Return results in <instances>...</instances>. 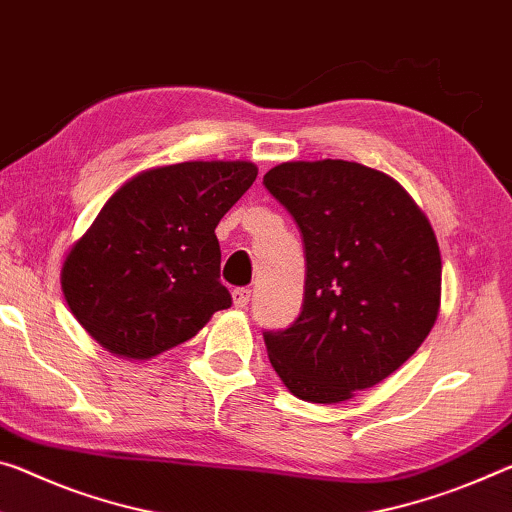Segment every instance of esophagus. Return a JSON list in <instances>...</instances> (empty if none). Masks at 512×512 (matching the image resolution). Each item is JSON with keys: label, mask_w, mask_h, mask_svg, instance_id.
Returning a JSON list of instances; mask_svg holds the SVG:
<instances>
[{"label": "esophagus", "mask_w": 512, "mask_h": 512, "mask_svg": "<svg viewBox=\"0 0 512 512\" xmlns=\"http://www.w3.org/2000/svg\"><path fill=\"white\" fill-rule=\"evenodd\" d=\"M232 300H234V307H239V310H243V307H248L250 303V289L246 287H239L232 291Z\"/></svg>", "instance_id": "obj_1"}]
</instances>
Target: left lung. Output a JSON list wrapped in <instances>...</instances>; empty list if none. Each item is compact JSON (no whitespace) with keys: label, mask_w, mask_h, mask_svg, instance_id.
<instances>
[{"label":"left lung","mask_w":512,"mask_h":512,"mask_svg":"<svg viewBox=\"0 0 512 512\" xmlns=\"http://www.w3.org/2000/svg\"><path fill=\"white\" fill-rule=\"evenodd\" d=\"M264 186L305 243V298L266 353L298 399L339 403L394 373L435 326L442 259L403 186L355 161H287Z\"/></svg>","instance_id":"obj_1"}]
</instances>
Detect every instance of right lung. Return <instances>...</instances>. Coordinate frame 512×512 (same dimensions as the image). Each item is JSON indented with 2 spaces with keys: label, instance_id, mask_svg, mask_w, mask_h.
Here are the masks:
<instances>
[{
  "label": "right lung",
  "instance_id": "add662e5",
  "mask_svg": "<svg viewBox=\"0 0 512 512\" xmlns=\"http://www.w3.org/2000/svg\"><path fill=\"white\" fill-rule=\"evenodd\" d=\"M255 177L250 161H184L120 186L61 269L88 335L118 358L150 360L227 310L214 230Z\"/></svg>",
  "mask_w": 512,
  "mask_h": 512
}]
</instances>
